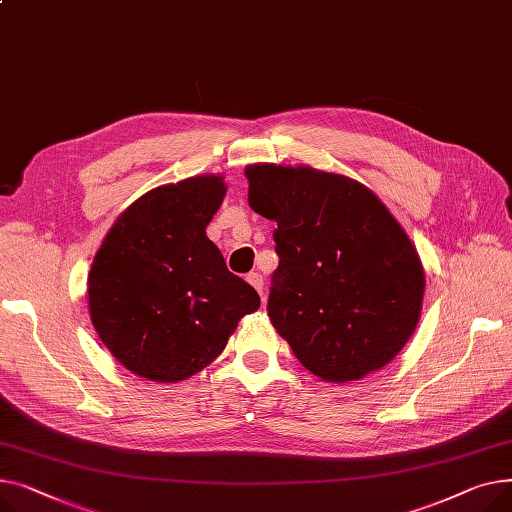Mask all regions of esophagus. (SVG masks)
I'll return each mask as SVG.
<instances>
[{
    "label": "esophagus",
    "instance_id": "1",
    "mask_svg": "<svg viewBox=\"0 0 512 512\" xmlns=\"http://www.w3.org/2000/svg\"><path fill=\"white\" fill-rule=\"evenodd\" d=\"M248 283L258 291V295L264 299V291H262V287H264V279H262V275L260 273H250L248 275Z\"/></svg>",
    "mask_w": 512,
    "mask_h": 512
}]
</instances>
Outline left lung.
<instances>
[{
    "label": "left lung",
    "mask_w": 512,
    "mask_h": 512,
    "mask_svg": "<svg viewBox=\"0 0 512 512\" xmlns=\"http://www.w3.org/2000/svg\"><path fill=\"white\" fill-rule=\"evenodd\" d=\"M248 202L275 221L279 266L268 318L306 370L351 382L382 370L422 316L419 254L357 179L310 165L246 167Z\"/></svg>",
    "instance_id": "8db88e82"
}]
</instances>
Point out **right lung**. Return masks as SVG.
Wrapping results in <instances>:
<instances>
[{
  "label": "right lung",
  "instance_id": "obj_1",
  "mask_svg": "<svg viewBox=\"0 0 512 512\" xmlns=\"http://www.w3.org/2000/svg\"><path fill=\"white\" fill-rule=\"evenodd\" d=\"M223 175L153 188L117 217L88 273V312L103 345L132 374L179 382L225 349L260 297L229 273L206 225Z\"/></svg>",
  "mask_w": 512,
  "mask_h": 512
}]
</instances>
